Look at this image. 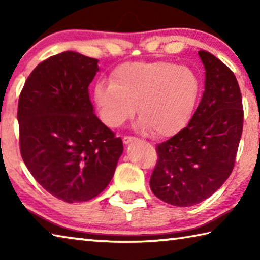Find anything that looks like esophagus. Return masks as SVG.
<instances>
[{
    "instance_id": "34e87169",
    "label": "esophagus",
    "mask_w": 260,
    "mask_h": 260,
    "mask_svg": "<svg viewBox=\"0 0 260 260\" xmlns=\"http://www.w3.org/2000/svg\"><path fill=\"white\" fill-rule=\"evenodd\" d=\"M136 138H134V136H125L124 139H122V142H124L125 144H129L131 142H133V141H135Z\"/></svg>"
}]
</instances>
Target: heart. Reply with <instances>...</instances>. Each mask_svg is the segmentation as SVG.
<instances>
[{"label":"heart","instance_id":"1","mask_svg":"<svg viewBox=\"0 0 260 260\" xmlns=\"http://www.w3.org/2000/svg\"><path fill=\"white\" fill-rule=\"evenodd\" d=\"M200 91L191 69L166 60L129 61L118 65L94 87L93 99L101 120L118 128L133 117L138 107V128L169 138L190 119Z\"/></svg>","mask_w":260,"mask_h":260}]
</instances>
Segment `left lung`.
<instances>
[{"label": "left lung", "mask_w": 260, "mask_h": 260, "mask_svg": "<svg viewBox=\"0 0 260 260\" xmlns=\"http://www.w3.org/2000/svg\"><path fill=\"white\" fill-rule=\"evenodd\" d=\"M205 90L189 124L156 148L150 188L158 199L191 206L222 186L234 167L243 129L242 96L236 78L212 54L199 51Z\"/></svg>", "instance_id": "left-lung-1"}]
</instances>
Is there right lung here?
Listing matches in <instances>:
<instances>
[{
    "mask_svg": "<svg viewBox=\"0 0 260 260\" xmlns=\"http://www.w3.org/2000/svg\"><path fill=\"white\" fill-rule=\"evenodd\" d=\"M98 63L76 51L51 56L33 70L19 96L23 160L48 192L67 203L102 192L124 150L89 100Z\"/></svg>",
    "mask_w": 260,
    "mask_h": 260,
    "instance_id": "add662e5",
    "label": "right lung"
}]
</instances>
